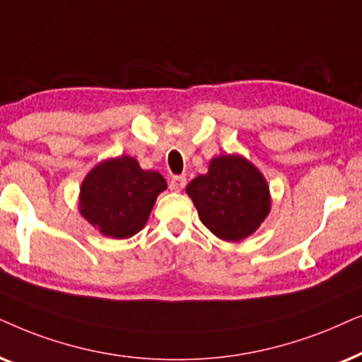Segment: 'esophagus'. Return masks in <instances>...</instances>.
Returning <instances> with one entry per match:
<instances>
[{"label": "esophagus", "mask_w": 362, "mask_h": 362, "mask_svg": "<svg viewBox=\"0 0 362 362\" xmlns=\"http://www.w3.org/2000/svg\"><path fill=\"white\" fill-rule=\"evenodd\" d=\"M187 185V178L184 175H173L170 178V189L175 192H180Z\"/></svg>", "instance_id": "obj_1"}]
</instances>
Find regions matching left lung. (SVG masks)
<instances>
[{
    "label": "left lung",
    "instance_id": "8db88e82",
    "mask_svg": "<svg viewBox=\"0 0 362 362\" xmlns=\"http://www.w3.org/2000/svg\"><path fill=\"white\" fill-rule=\"evenodd\" d=\"M185 192L202 223L225 242L248 238L272 210L267 178L240 153L211 158L209 172L195 177Z\"/></svg>",
    "mask_w": 362,
    "mask_h": 362
}]
</instances>
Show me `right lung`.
<instances>
[{
  "label": "right lung",
  "mask_w": 362,
  "mask_h": 362,
  "mask_svg": "<svg viewBox=\"0 0 362 362\" xmlns=\"http://www.w3.org/2000/svg\"><path fill=\"white\" fill-rule=\"evenodd\" d=\"M167 182L131 156L105 158L90 168L79 192V214L109 238H131L146 226Z\"/></svg>",
  "instance_id": "1"
}]
</instances>
